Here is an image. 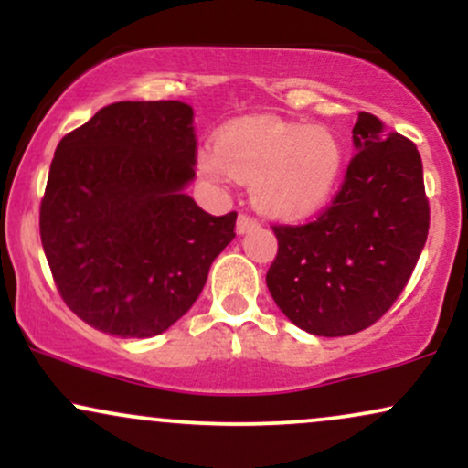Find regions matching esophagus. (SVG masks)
I'll use <instances>...</instances> for the list:
<instances>
[{"label": "esophagus", "mask_w": 468, "mask_h": 468, "mask_svg": "<svg viewBox=\"0 0 468 468\" xmlns=\"http://www.w3.org/2000/svg\"><path fill=\"white\" fill-rule=\"evenodd\" d=\"M257 227H260V224H257L255 218L244 216V213H241V216L238 218V224H235V230H238L239 235H246V233H250V230H255Z\"/></svg>", "instance_id": "esophagus-1"}]
</instances>
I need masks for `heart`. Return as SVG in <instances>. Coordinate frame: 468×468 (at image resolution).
<instances>
[{
    "instance_id": "1",
    "label": "heart",
    "mask_w": 468,
    "mask_h": 468,
    "mask_svg": "<svg viewBox=\"0 0 468 468\" xmlns=\"http://www.w3.org/2000/svg\"><path fill=\"white\" fill-rule=\"evenodd\" d=\"M346 149L327 127H305L275 116L233 122L219 149L197 155V171L216 185L250 182L252 204L266 216L302 219L321 211L335 193Z\"/></svg>"
}]
</instances>
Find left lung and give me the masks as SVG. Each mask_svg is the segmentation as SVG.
Segmentation results:
<instances>
[{
  "label": "left lung",
  "instance_id": "obj_1",
  "mask_svg": "<svg viewBox=\"0 0 468 468\" xmlns=\"http://www.w3.org/2000/svg\"><path fill=\"white\" fill-rule=\"evenodd\" d=\"M356 155L330 208L302 227H272L279 250L266 286L294 325L346 336L380 319L410 282L429 233L416 144L361 112Z\"/></svg>",
  "mask_w": 468,
  "mask_h": 468
}]
</instances>
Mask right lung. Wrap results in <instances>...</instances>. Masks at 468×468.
Wrapping results in <instances>:
<instances>
[{
    "label": "right lung",
    "instance_id": "right-lung-1",
    "mask_svg": "<svg viewBox=\"0 0 468 468\" xmlns=\"http://www.w3.org/2000/svg\"><path fill=\"white\" fill-rule=\"evenodd\" d=\"M193 107L121 101L58 143L41 200V244L63 302L121 338L163 335L200 297L238 213L211 216L196 178Z\"/></svg>",
    "mask_w": 468,
    "mask_h": 468
}]
</instances>
